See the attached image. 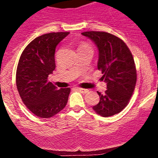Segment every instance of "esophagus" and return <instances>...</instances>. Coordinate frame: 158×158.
Segmentation results:
<instances>
[{"instance_id": "34e87169", "label": "esophagus", "mask_w": 158, "mask_h": 158, "mask_svg": "<svg viewBox=\"0 0 158 158\" xmlns=\"http://www.w3.org/2000/svg\"><path fill=\"white\" fill-rule=\"evenodd\" d=\"M77 89H78V90L79 91V92H82V93H87V92H89V89H86L78 88Z\"/></svg>"}]
</instances>
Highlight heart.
<instances>
[{"label": "heart", "instance_id": "1", "mask_svg": "<svg viewBox=\"0 0 158 158\" xmlns=\"http://www.w3.org/2000/svg\"><path fill=\"white\" fill-rule=\"evenodd\" d=\"M79 48H91V47H89L88 44H82V45H81Z\"/></svg>", "mask_w": 158, "mask_h": 158}]
</instances>
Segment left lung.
Instances as JSON below:
<instances>
[{"mask_svg": "<svg viewBox=\"0 0 158 158\" xmlns=\"http://www.w3.org/2000/svg\"><path fill=\"white\" fill-rule=\"evenodd\" d=\"M83 36L90 38L98 49V69L107 82L105 94L98 92L99 102L92 109L102 117L121 112L129 103L137 82V71L131 52L118 36L103 31H86Z\"/></svg>", "mask_w": 158, "mask_h": 158, "instance_id": "left-lung-1", "label": "left lung"}]
</instances>
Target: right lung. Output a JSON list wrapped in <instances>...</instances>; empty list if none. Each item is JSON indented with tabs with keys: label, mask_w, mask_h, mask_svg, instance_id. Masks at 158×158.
<instances>
[{
	"label": "right lung",
	"mask_w": 158,
	"mask_h": 158,
	"mask_svg": "<svg viewBox=\"0 0 158 158\" xmlns=\"http://www.w3.org/2000/svg\"><path fill=\"white\" fill-rule=\"evenodd\" d=\"M69 32L35 38L23 49L16 73V85L23 104L41 118L56 114L66 106L71 89H58L48 80L56 68L55 51Z\"/></svg>",
	"instance_id": "1"
}]
</instances>
